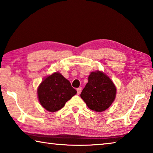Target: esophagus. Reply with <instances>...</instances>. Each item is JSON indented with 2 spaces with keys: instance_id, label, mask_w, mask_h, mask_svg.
Segmentation results:
<instances>
[{
  "instance_id": "obj_1",
  "label": "esophagus",
  "mask_w": 153,
  "mask_h": 153,
  "mask_svg": "<svg viewBox=\"0 0 153 153\" xmlns=\"http://www.w3.org/2000/svg\"><path fill=\"white\" fill-rule=\"evenodd\" d=\"M81 92H82V88L81 87H79V88H77V94H79L80 93H81Z\"/></svg>"
}]
</instances>
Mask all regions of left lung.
I'll return each instance as SVG.
<instances>
[{
	"label": "left lung",
	"instance_id": "1",
	"mask_svg": "<svg viewBox=\"0 0 153 153\" xmlns=\"http://www.w3.org/2000/svg\"><path fill=\"white\" fill-rule=\"evenodd\" d=\"M116 96V88L111 79L102 72H92L88 82L80 97L89 108L102 112L110 107Z\"/></svg>",
	"mask_w": 153,
	"mask_h": 153
}]
</instances>
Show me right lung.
<instances>
[{
    "label": "right lung",
    "instance_id": "1",
    "mask_svg": "<svg viewBox=\"0 0 153 153\" xmlns=\"http://www.w3.org/2000/svg\"><path fill=\"white\" fill-rule=\"evenodd\" d=\"M76 93V90L71 86L69 80L58 72L44 79L38 88L41 105L50 112H55L63 108Z\"/></svg>",
    "mask_w": 153,
    "mask_h": 153
}]
</instances>
